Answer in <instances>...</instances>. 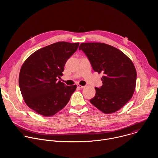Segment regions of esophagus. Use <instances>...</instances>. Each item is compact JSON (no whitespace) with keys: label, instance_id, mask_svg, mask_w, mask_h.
I'll list each match as a JSON object with an SVG mask.
<instances>
[{"label":"esophagus","instance_id":"obj_1","mask_svg":"<svg viewBox=\"0 0 158 158\" xmlns=\"http://www.w3.org/2000/svg\"><path fill=\"white\" fill-rule=\"evenodd\" d=\"M77 87L78 88H80V89H82V88H84L85 86H84V85H80V84H77Z\"/></svg>","mask_w":158,"mask_h":158}]
</instances>
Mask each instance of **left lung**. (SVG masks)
Masks as SVG:
<instances>
[{"label": "left lung", "instance_id": "8db88e82", "mask_svg": "<svg viewBox=\"0 0 158 158\" xmlns=\"http://www.w3.org/2000/svg\"><path fill=\"white\" fill-rule=\"evenodd\" d=\"M86 54L93 69L102 73V85L95 87L91 103L104 114L113 113L132 97L137 73L132 60L119 49L101 42L82 43L79 48Z\"/></svg>", "mask_w": 158, "mask_h": 158}]
</instances>
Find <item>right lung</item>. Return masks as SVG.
<instances>
[{"label": "right lung", "mask_w": 158, "mask_h": 158, "mask_svg": "<svg viewBox=\"0 0 158 158\" xmlns=\"http://www.w3.org/2000/svg\"><path fill=\"white\" fill-rule=\"evenodd\" d=\"M79 43L58 42L32 54L22 64L19 77L21 94L27 106L37 113L50 117L68 103L76 85H66L62 76L66 61Z\"/></svg>", "instance_id": "right-lung-1"}]
</instances>
